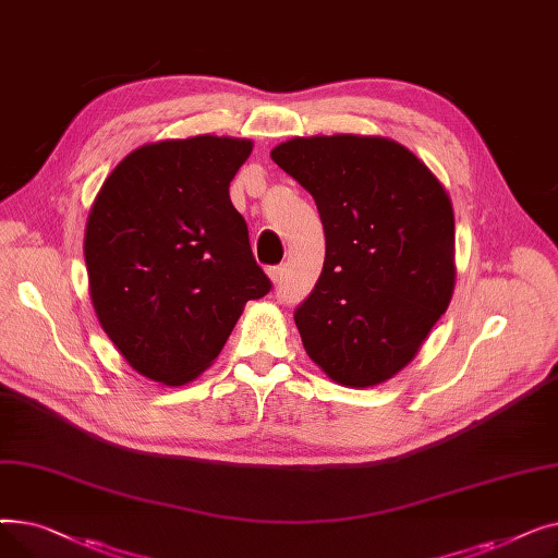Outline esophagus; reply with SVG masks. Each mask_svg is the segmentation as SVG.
<instances>
[{
  "label": "esophagus",
  "mask_w": 558,
  "mask_h": 558,
  "mask_svg": "<svg viewBox=\"0 0 558 558\" xmlns=\"http://www.w3.org/2000/svg\"><path fill=\"white\" fill-rule=\"evenodd\" d=\"M267 274H269V278H271L274 282H278V280L282 278V267H280V264H278V267H269Z\"/></svg>",
  "instance_id": "1"
}]
</instances>
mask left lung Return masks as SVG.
<instances>
[{
	"label": "left lung",
	"mask_w": 558,
	"mask_h": 558,
	"mask_svg": "<svg viewBox=\"0 0 558 558\" xmlns=\"http://www.w3.org/2000/svg\"><path fill=\"white\" fill-rule=\"evenodd\" d=\"M271 158L314 196L326 232L324 269L294 312L307 355L339 385L385 383L448 310L450 196L387 137H294Z\"/></svg>",
	"instance_id": "8db88e82"
}]
</instances>
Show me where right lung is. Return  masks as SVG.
Instances as JSON below:
<instances>
[{
    "label": "right lung",
    "instance_id": "obj_1",
    "mask_svg": "<svg viewBox=\"0 0 558 558\" xmlns=\"http://www.w3.org/2000/svg\"><path fill=\"white\" fill-rule=\"evenodd\" d=\"M248 140L144 144L112 169L85 228L99 324L144 377L179 387L208 368L271 280L228 187Z\"/></svg>",
    "mask_w": 558,
    "mask_h": 558
}]
</instances>
